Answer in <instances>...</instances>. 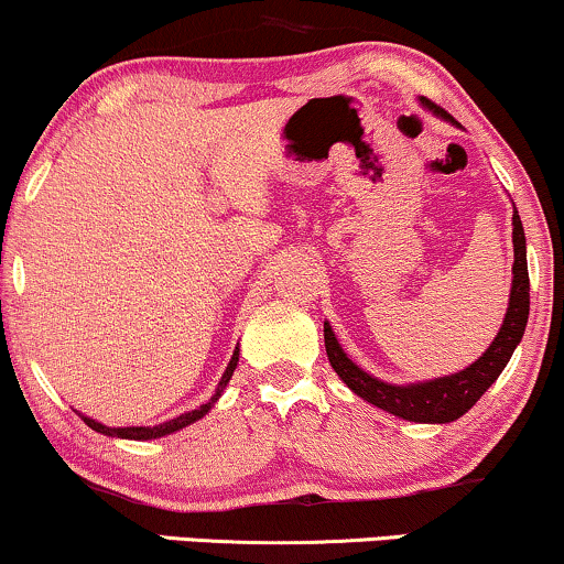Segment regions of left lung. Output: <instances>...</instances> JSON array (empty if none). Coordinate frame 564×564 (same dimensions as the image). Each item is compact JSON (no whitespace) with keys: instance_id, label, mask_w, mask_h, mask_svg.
<instances>
[{"instance_id":"obj_1","label":"left lung","mask_w":564,"mask_h":564,"mask_svg":"<svg viewBox=\"0 0 564 564\" xmlns=\"http://www.w3.org/2000/svg\"><path fill=\"white\" fill-rule=\"evenodd\" d=\"M424 106L434 109L440 117L451 119V113L432 101ZM512 252H516V262H512V291H510V306L505 323L497 333V338L491 340V346L484 351V356L474 361L471 367H466L458 375L440 377V380L419 382V384H388L377 377L367 375L365 369H359L351 359L344 354V348L338 346L330 325L325 323V351L327 359L340 380L354 390L356 395L365 398L377 409L393 413V416L409 419V422H422V424H447L463 416L479 398L487 393L491 382L500 377L505 365L510 361L512 351L523 338L525 323H529V262H525V237H523V224H520L518 210H512Z\"/></svg>"}]
</instances>
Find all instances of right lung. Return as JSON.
<instances>
[{
  "label": "right lung",
  "mask_w": 564,
  "mask_h": 564,
  "mask_svg": "<svg viewBox=\"0 0 564 564\" xmlns=\"http://www.w3.org/2000/svg\"><path fill=\"white\" fill-rule=\"evenodd\" d=\"M237 361H239V351H234V356H231V361H229V367H226V372H224V377H220V384H218V390H216V395L210 398V403H205V405H199L197 411H189V413H182V416H176V419H171V422H166V424H159V426H119V430H111V426H104V424H98V422H93V419H88V416H83V422L90 426V430H96V432H101V434H109V437H122V440H155V437H163V434H171V432H176V430H182V426H187V424H192V422H197V419H203L205 413L210 411V405L218 401V395H220V390L226 388V382L231 380V375H234V369H237Z\"/></svg>",
  "instance_id": "1"
}]
</instances>
